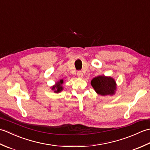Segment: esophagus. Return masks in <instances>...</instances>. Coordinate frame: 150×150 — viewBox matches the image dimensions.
<instances>
[{"label":"esophagus","mask_w":150,"mask_h":150,"mask_svg":"<svg viewBox=\"0 0 150 150\" xmlns=\"http://www.w3.org/2000/svg\"><path fill=\"white\" fill-rule=\"evenodd\" d=\"M77 77H78L79 78H81V79L83 77V73H82V71H79L77 72Z\"/></svg>","instance_id":"obj_1"}]
</instances>
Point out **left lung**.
I'll return each instance as SVG.
<instances>
[{
  "instance_id": "left-lung-1",
  "label": "left lung",
  "mask_w": 150,
  "mask_h": 150,
  "mask_svg": "<svg viewBox=\"0 0 150 150\" xmlns=\"http://www.w3.org/2000/svg\"><path fill=\"white\" fill-rule=\"evenodd\" d=\"M115 81L111 77L98 76L91 81V86L95 91L100 95H113L116 90Z\"/></svg>"
}]
</instances>
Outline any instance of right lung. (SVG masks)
<instances>
[{"label": "right lung", "mask_w": 150, "mask_h": 150, "mask_svg": "<svg viewBox=\"0 0 150 150\" xmlns=\"http://www.w3.org/2000/svg\"><path fill=\"white\" fill-rule=\"evenodd\" d=\"M62 84H63V80H60L59 82H57L56 86H53L52 90H55V92H56V93L61 91L62 90Z\"/></svg>", "instance_id": "right-lung-1"}]
</instances>
